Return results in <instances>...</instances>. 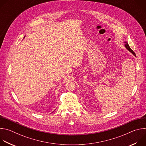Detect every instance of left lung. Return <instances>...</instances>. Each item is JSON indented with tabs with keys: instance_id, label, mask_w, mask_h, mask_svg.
<instances>
[{
	"instance_id": "8db88e82",
	"label": "left lung",
	"mask_w": 146,
	"mask_h": 146,
	"mask_svg": "<svg viewBox=\"0 0 146 146\" xmlns=\"http://www.w3.org/2000/svg\"><path fill=\"white\" fill-rule=\"evenodd\" d=\"M124 43H125V48L129 51H130L132 54H133L135 56H136V54H135V53L133 52V51L130 48V47H129V46L128 45V43L127 42H126V41H124Z\"/></svg>"
}]
</instances>
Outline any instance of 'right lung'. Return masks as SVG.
Masks as SVG:
<instances>
[{"instance_id":"obj_1","label":"right lung","mask_w":146,"mask_h":146,"mask_svg":"<svg viewBox=\"0 0 146 146\" xmlns=\"http://www.w3.org/2000/svg\"><path fill=\"white\" fill-rule=\"evenodd\" d=\"M24 37H25V36H24Z\"/></svg>"}]
</instances>
